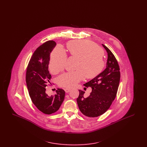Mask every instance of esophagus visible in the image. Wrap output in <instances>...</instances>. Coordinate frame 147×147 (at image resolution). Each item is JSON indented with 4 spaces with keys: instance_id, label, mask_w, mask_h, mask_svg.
Returning a JSON list of instances; mask_svg holds the SVG:
<instances>
[{
    "instance_id": "1",
    "label": "esophagus",
    "mask_w": 147,
    "mask_h": 147,
    "mask_svg": "<svg viewBox=\"0 0 147 147\" xmlns=\"http://www.w3.org/2000/svg\"><path fill=\"white\" fill-rule=\"evenodd\" d=\"M64 90L65 91V92L68 93V92H69L70 91V88H65Z\"/></svg>"
}]
</instances>
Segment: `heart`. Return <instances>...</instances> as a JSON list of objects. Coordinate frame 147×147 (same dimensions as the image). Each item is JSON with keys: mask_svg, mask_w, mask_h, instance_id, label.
I'll return each mask as SVG.
<instances>
[{"mask_svg": "<svg viewBox=\"0 0 147 147\" xmlns=\"http://www.w3.org/2000/svg\"><path fill=\"white\" fill-rule=\"evenodd\" d=\"M68 49L70 55L78 58L72 72L63 73L57 78L61 86L71 88L84 78H92L97 76L104 67L103 52L95 43L88 40H76L68 43ZM67 54L61 46H57L50 57L49 68L53 73L63 70L67 61Z\"/></svg>", "mask_w": 147, "mask_h": 147, "instance_id": "b5f03b06", "label": "heart"}]
</instances>
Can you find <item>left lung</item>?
I'll use <instances>...</instances> for the list:
<instances>
[{
  "mask_svg": "<svg viewBox=\"0 0 147 147\" xmlns=\"http://www.w3.org/2000/svg\"><path fill=\"white\" fill-rule=\"evenodd\" d=\"M102 45L107 53L106 68L96 77L84 84L86 88L91 87L90 95L84 98L85 91L79 90V95L77 99L80 111L89 117H98L110 108L116 98L119 84L118 62L111 51L104 45Z\"/></svg>",
  "mask_w": 147,
  "mask_h": 147,
  "instance_id": "obj_1",
  "label": "left lung"
}]
</instances>
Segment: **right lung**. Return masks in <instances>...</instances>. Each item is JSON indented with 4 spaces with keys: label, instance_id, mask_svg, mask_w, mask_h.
I'll return each mask as SVG.
<instances>
[{
    "label": "right lung",
    "instance_id": "1",
    "mask_svg": "<svg viewBox=\"0 0 147 147\" xmlns=\"http://www.w3.org/2000/svg\"><path fill=\"white\" fill-rule=\"evenodd\" d=\"M56 46V42L51 40L38 47L30 60L26 74L28 94L33 104L40 111L47 115L59 110L65 94L62 89H58L56 94L51 96L46 93V87L52 78L49 70L50 55Z\"/></svg>",
    "mask_w": 147,
    "mask_h": 147
}]
</instances>
